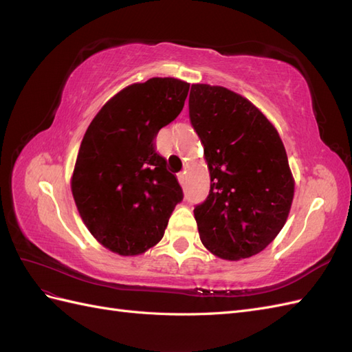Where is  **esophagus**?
Listing matches in <instances>:
<instances>
[{
    "label": "esophagus",
    "mask_w": 352,
    "mask_h": 352,
    "mask_svg": "<svg viewBox=\"0 0 352 352\" xmlns=\"http://www.w3.org/2000/svg\"><path fill=\"white\" fill-rule=\"evenodd\" d=\"M177 179H179V184L180 185H185V179H186V172H180L179 175H177Z\"/></svg>",
    "instance_id": "34e87169"
}]
</instances>
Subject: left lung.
Listing matches in <instances>:
<instances>
[{"label": "left lung", "mask_w": 352, "mask_h": 352, "mask_svg": "<svg viewBox=\"0 0 352 352\" xmlns=\"http://www.w3.org/2000/svg\"><path fill=\"white\" fill-rule=\"evenodd\" d=\"M192 123L210 172V194L194 210L204 247L238 261L261 252L289 216L295 180L278 129L225 87L194 83Z\"/></svg>", "instance_id": "1"}]
</instances>
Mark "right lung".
<instances>
[{
	"instance_id": "1",
	"label": "right lung",
	"mask_w": 352,
	"mask_h": 352,
	"mask_svg": "<svg viewBox=\"0 0 352 352\" xmlns=\"http://www.w3.org/2000/svg\"><path fill=\"white\" fill-rule=\"evenodd\" d=\"M189 83L151 78L105 102L79 148L70 188L79 216L102 247L140 255L162 241L182 188L154 138L182 111Z\"/></svg>"
}]
</instances>
